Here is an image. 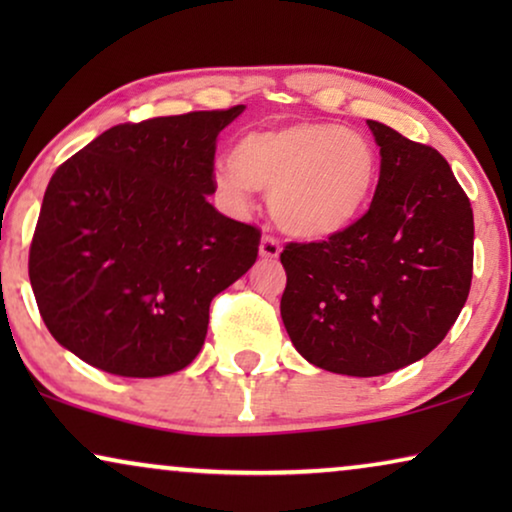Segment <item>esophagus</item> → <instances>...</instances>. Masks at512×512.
<instances>
[{
	"instance_id": "1",
	"label": "esophagus",
	"mask_w": 512,
	"mask_h": 512,
	"mask_svg": "<svg viewBox=\"0 0 512 512\" xmlns=\"http://www.w3.org/2000/svg\"><path fill=\"white\" fill-rule=\"evenodd\" d=\"M279 242L275 240L272 235H263L261 237V244H258V254H261V258H265V261H275V258H279Z\"/></svg>"
}]
</instances>
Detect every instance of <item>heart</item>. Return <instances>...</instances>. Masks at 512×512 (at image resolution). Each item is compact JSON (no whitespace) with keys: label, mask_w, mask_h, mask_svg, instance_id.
Instances as JSON below:
<instances>
[{"label":"heart","mask_w":512,"mask_h":512,"mask_svg":"<svg viewBox=\"0 0 512 512\" xmlns=\"http://www.w3.org/2000/svg\"><path fill=\"white\" fill-rule=\"evenodd\" d=\"M219 167L223 198L247 207L251 188L270 193L277 226L300 240H326L359 219L380 177L375 146L335 123H293L256 130Z\"/></svg>","instance_id":"heart-1"}]
</instances>
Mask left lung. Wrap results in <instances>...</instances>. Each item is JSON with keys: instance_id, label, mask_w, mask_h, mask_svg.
<instances>
[{"instance_id": "obj_1", "label": "left lung", "mask_w": 512, "mask_h": 512, "mask_svg": "<svg viewBox=\"0 0 512 512\" xmlns=\"http://www.w3.org/2000/svg\"><path fill=\"white\" fill-rule=\"evenodd\" d=\"M380 146L370 209L326 242L286 244L282 321L328 373L377 377L424 359L457 321L473 277V209L431 146L368 121Z\"/></svg>"}]
</instances>
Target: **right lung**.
<instances>
[{
    "instance_id": "right-lung-1",
    "label": "right lung",
    "mask_w": 512,
    "mask_h": 512,
    "mask_svg": "<svg viewBox=\"0 0 512 512\" xmlns=\"http://www.w3.org/2000/svg\"><path fill=\"white\" fill-rule=\"evenodd\" d=\"M242 111L116 125L55 170L30 282L46 328L81 361L163 377L198 356L209 303L256 263L261 240L207 200L216 139Z\"/></svg>"
}]
</instances>
